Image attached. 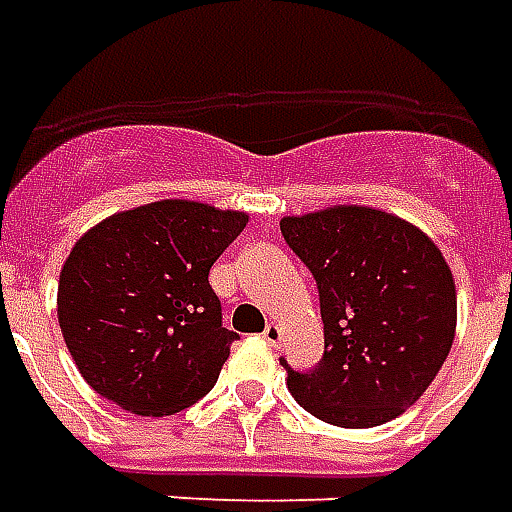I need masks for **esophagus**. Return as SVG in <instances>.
I'll use <instances>...</instances> for the list:
<instances>
[{
	"label": "esophagus",
	"mask_w": 512,
	"mask_h": 512,
	"mask_svg": "<svg viewBox=\"0 0 512 512\" xmlns=\"http://www.w3.org/2000/svg\"><path fill=\"white\" fill-rule=\"evenodd\" d=\"M263 340H266L271 348H277L282 343V329H279V323H268L266 329H263Z\"/></svg>",
	"instance_id": "1"
}]
</instances>
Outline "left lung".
Instances as JSON below:
<instances>
[{
    "mask_svg": "<svg viewBox=\"0 0 512 512\" xmlns=\"http://www.w3.org/2000/svg\"><path fill=\"white\" fill-rule=\"evenodd\" d=\"M282 235L321 293L323 359L288 370L290 395L340 428H376L414 406L455 340L458 296L419 227L367 205L285 216Z\"/></svg>",
    "mask_w": 512,
    "mask_h": 512,
    "instance_id": "left-lung-1",
    "label": "left lung"
}]
</instances>
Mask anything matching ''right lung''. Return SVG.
Segmentation results:
<instances>
[{
	"instance_id": "add662e5",
	"label": "right lung",
	"mask_w": 512,
	"mask_h": 512,
	"mask_svg": "<svg viewBox=\"0 0 512 512\" xmlns=\"http://www.w3.org/2000/svg\"><path fill=\"white\" fill-rule=\"evenodd\" d=\"M246 222L244 211L158 200L106 216L73 244L57 318L98 395L167 417L211 392L238 334L222 326L208 274Z\"/></svg>"
}]
</instances>
